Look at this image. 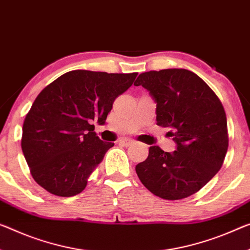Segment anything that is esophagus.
Masks as SVG:
<instances>
[{"label": "esophagus", "instance_id": "1", "mask_svg": "<svg viewBox=\"0 0 250 250\" xmlns=\"http://www.w3.org/2000/svg\"><path fill=\"white\" fill-rule=\"evenodd\" d=\"M120 143L123 144V145H125V146H128V145L134 143V141L129 140V138H122V140L120 141Z\"/></svg>", "mask_w": 250, "mask_h": 250}]
</instances>
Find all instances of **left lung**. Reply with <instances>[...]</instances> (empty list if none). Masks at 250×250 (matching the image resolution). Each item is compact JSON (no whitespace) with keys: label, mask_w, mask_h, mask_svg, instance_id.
I'll return each mask as SVG.
<instances>
[{"label":"left lung","mask_w":250,"mask_h":250,"mask_svg":"<svg viewBox=\"0 0 250 250\" xmlns=\"http://www.w3.org/2000/svg\"><path fill=\"white\" fill-rule=\"evenodd\" d=\"M135 86L149 91L156 103V124L171 128L174 152L159 146L136 165L141 182L165 200L194 194L218 173L228 149L227 117L213 90L187 69L143 72Z\"/></svg>","instance_id":"left-lung-1"}]
</instances>
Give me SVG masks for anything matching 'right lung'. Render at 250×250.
Segmentation results:
<instances>
[{
    "mask_svg": "<svg viewBox=\"0 0 250 250\" xmlns=\"http://www.w3.org/2000/svg\"><path fill=\"white\" fill-rule=\"evenodd\" d=\"M136 76L72 70L42 89L22 127V152L34 181L58 197L83 191L114 146L96 135L94 122L105 124L114 101Z\"/></svg>",
    "mask_w": 250,
    "mask_h": 250,
    "instance_id": "right-lung-1",
    "label": "right lung"
}]
</instances>
